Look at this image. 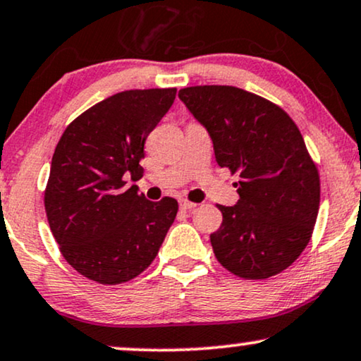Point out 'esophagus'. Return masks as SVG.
<instances>
[{
  "mask_svg": "<svg viewBox=\"0 0 361 361\" xmlns=\"http://www.w3.org/2000/svg\"><path fill=\"white\" fill-rule=\"evenodd\" d=\"M196 203H191V201H188V200H181L180 201V208L181 209H185V211H191V209H195L196 208Z\"/></svg>",
  "mask_w": 361,
  "mask_h": 361,
  "instance_id": "1",
  "label": "esophagus"
}]
</instances>
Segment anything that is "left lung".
<instances>
[{
    "label": "left lung",
    "instance_id": "left-lung-1",
    "mask_svg": "<svg viewBox=\"0 0 361 361\" xmlns=\"http://www.w3.org/2000/svg\"><path fill=\"white\" fill-rule=\"evenodd\" d=\"M178 95L208 128L218 165L239 178L238 204H218L216 259L247 281L277 276L307 247L320 206L319 168L299 127L277 104L233 85Z\"/></svg>",
    "mask_w": 361,
    "mask_h": 361
}]
</instances>
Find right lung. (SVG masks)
Here are the masks:
<instances>
[{
  "label": "right lung",
  "mask_w": 361,
  "mask_h": 361,
  "mask_svg": "<svg viewBox=\"0 0 361 361\" xmlns=\"http://www.w3.org/2000/svg\"><path fill=\"white\" fill-rule=\"evenodd\" d=\"M176 89L125 90L72 120L57 142L44 190L47 223L59 251L80 276L104 286L132 281L157 257L178 201H148L145 140L171 107Z\"/></svg>",
  "instance_id": "add662e5"
}]
</instances>
